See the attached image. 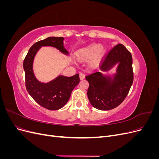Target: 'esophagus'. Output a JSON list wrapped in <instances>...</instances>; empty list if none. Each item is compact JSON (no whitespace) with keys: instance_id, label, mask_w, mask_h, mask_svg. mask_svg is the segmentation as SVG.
<instances>
[{"instance_id":"34e87169","label":"esophagus","mask_w":159,"mask_h":159,"mask_svg":"<svg viewBox=\"0 0 159 159\" xmlns=\"http://www.w3.org/2000/svg\"><path fill=\"white\" fill-rule=\"evenodd\" d=\"M80 80H83L85 78V74L84 73H81L80 74Z\"/></svg>"}]
</instances>
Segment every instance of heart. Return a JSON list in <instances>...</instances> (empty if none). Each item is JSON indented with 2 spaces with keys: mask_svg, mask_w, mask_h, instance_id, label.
Returning <instances> with one entry per match:
<instances>
[{
  "mask_svg": "<svg viewBox=\"0 0 159 159\" xmlns=\"http://www.w3.org/2000/svg\"><path fill=\"white\" fill-rule=\"evenodd\" d=\"M105 53V49L103 46H101L98 44H91L87 47H85L84 48L80 50L77 52V56L79 58L81 59H88L89 57H93L91 60V63L95 64L102 58Z\"/></svg>",
  "mask_w": 159,
  "mask_h": 159,
  "instance_id": "1",
  "label": "heart"
}]
</instances>
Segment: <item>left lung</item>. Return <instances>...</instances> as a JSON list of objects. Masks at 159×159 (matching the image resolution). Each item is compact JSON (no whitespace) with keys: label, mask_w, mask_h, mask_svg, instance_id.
Returning <instances> with one entry per match:
<instances>
[{"label":"left lung","mask_w":159,"mask_h":159,"mask_svg":"<svg viewBox=\"0 0 159 159\" xmlns=\"http://www.w3.org/2000/svg\"><path fill=\"white\" fill-rule=\"evenodd\" d=\"M118 64L113 78L101 72H93L85 77L89 86L88 97L92 106L99 110H110L121 104L128 95L133 82V59L130 52L123 44L115 46L105 57L99 68L107 71Z\"/></svg>","instance_id":"1"}]
</instances>
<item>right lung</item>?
<instances>
[{
	"instance_id": "right-lung-1",
	"label": "right lung",
	"mask_w": 159,
	"mask_h": 159,
	"mask_svg": "<svg viewBox=\"0 0 159 159\" xmlns=\"http://www.w3.org/2000/svg\"><path fill=\"white\" fill-rule=\"evenodd\" d=\"M63 37H48L34 44L28 52L23 62L25 72L26 90L31 97L42 107L49 110H57L68 102L72 90L80 82V76L59 75L48 83L38 81L33 71V61L37 52L42 46H52L68 55L64 46Z\"/></svg>"
}]
</instances>
